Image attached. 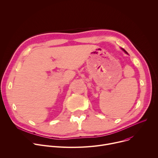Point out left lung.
<instances>
[{"instance_id":"obj_1","label":"left lung","mask_w":158,"mask_h":158,"mask_svg":"<svg viewBox=\"0 0 158 158\" xmlns=\"http://www.w3.org/2000/svg\"><path fill=\"white\" fill-rule=\"evenodd\" d=\"M123 51H124V52H126V53H127V52H126V51H125V50H124V49H123Z\"/></svg>"}]
</instances>
